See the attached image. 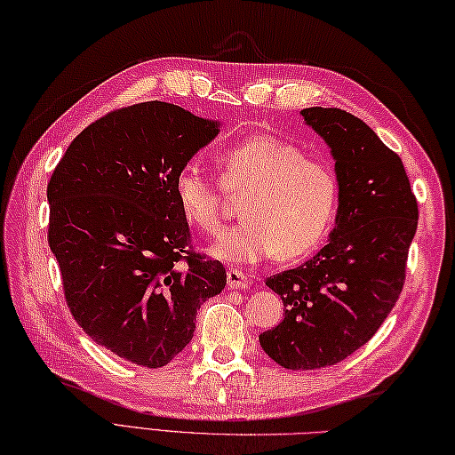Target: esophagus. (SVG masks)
Returning <instances> with one entry per match:
<instances>
[{
  "label": "esophagus",
  "instance_id": "esophagus-1",
  "mask_svg": "<svg viewBox=\"0 0 455 455\" xmlns=\"http://www.w3.org/2000/svg\"><path fill=\"white\" fill-rule=\"evenodd\" d=\"M227 283H228V289H248L250 279L243 272H238V269L230 267L227 272Z\"/></svg>",
  "mask_w": 455,
  "mask_h": 455
}]
</instances>
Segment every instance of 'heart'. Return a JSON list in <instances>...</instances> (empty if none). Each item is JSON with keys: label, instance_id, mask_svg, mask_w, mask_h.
Returning <instances> with one entry per match:
<instances>
[{"label": "heart", "instance_id": "heart-1", "mask_svg": "<svg viewBox=\"0 0 455 455\" xmlns=\"http://www.w3.org/2000/svg\"><path fill=\"white\" fill-rule=\"evenodd\" d=\"M222 186L246 191L240 205L244 220L222 235L211 252L235 264H256L277 254L299 259L311 254L334 219L338 183L324 162L305 158L295 144L272 134H252L219 154ZM178 205L201 233L222 228L217 181L197 164L181 166Z\"/></svg>", "mask_w": 455, "mask_h": 455}]
</instances>
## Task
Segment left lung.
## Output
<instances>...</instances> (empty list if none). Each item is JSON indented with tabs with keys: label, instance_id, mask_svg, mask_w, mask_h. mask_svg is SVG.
Wrapping results in <instances>:
<instances>
[{
	"label": "left lung",
	"instance_id": "left-lung-1",
	"mask_svg": "<svg viewBox=\"0 0 455 455\" xmlns=\"http://www.w3.org/2000/svg\"><path fill=\"white\" fill-rule=\"evenodd\" d=\"M301 115L334 158L336 227L308 262L266 279L285 315L259 346L282 367L305 371L342 362L387 318L403 291L419 205L401 158L362 119L336 108Z\"/></svg>",
	"mask_w": 455,
	"mask_h": 455
}]
</instances>
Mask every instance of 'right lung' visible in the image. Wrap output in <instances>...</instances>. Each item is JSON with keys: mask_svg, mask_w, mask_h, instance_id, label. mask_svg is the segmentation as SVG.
Instances as JSON below:
<instances>
[{"mask_svg": "<svg viewBox=\"0 0 455 455\" xmlns=\"http://www.w3.org/2000/svg\"><path fill=\"white\" fill-rule=\"evenodd\" d=\"M219 123L173 103L111 111L72 140L46 188L48 244L84 332L144 367L170 363L196 313L227 285L219 259L191 250L176 176Z\"/></svg>", "mask_w": 455, "mask_h": 455, "instance_id": "right-lung-1", "label": "right lung"}]
</instances>
